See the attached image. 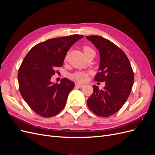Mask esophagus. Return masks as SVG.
Wrapping results in <instances>:
<instances>
[{
    "instance_id": "34e87169",
    "label": "esophagus",
    "mask_w": 155,
    "mask_h": 155,
    "mask_svg": "<svg viewBox=\"0 0 155 155\" xmlns=\"http://www.w3.org/2000/svg\"><path fill=\"white\" fill-rule=\"evenodd\" d=\"M75 85H76V87H79V88H82L84 85H83V84H81V83H76V84H75Z\"/></svg>"
}]
</instances>
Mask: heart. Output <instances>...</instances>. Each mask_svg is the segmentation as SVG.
Listing matches in <instances>:
<instances>
[{"instance_id":"obj_1","label":"heart","mask_w":155,"mask_h":155,"mask_svg":"<svg viewBox=\"0 0 155 155\" xmlns=\"http://www.w3.org/2000/svg\"><path fill=\"white\" fill-rule=\"evenodd\" d=\"M91 51H94L91 48L89 47V46H84L83 47V52L84 54H87L88 52H91ZM67 59V58H66ZM71 78L74 79V80L78 82H81L83 83L85 82L87 79H88V74L85 72H78L74 73L72 75Z\"/></svg>"}]
</instances>
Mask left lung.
<instances>
[{
	"instance_id": "obj_1",
	"label": "left lung",
	"mask_w": 155,
	"mask_h": 155,
	"mask_svg": "<svg viewBox=\"0 0 155 155\" xmlns=\"http://www.w3.org/2000/svg\"><path fill=\"white\" fill-rule=\"evenodd\" d=\"M99 51V70L94 79L105 81L103 90L92 85L94 92L87 105L94 113L109 117L118 112L130 94L134 83V74L128 58L111 41L98 35L87 36Z\"/></svg>"
}]
</instances>
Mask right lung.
<instances>
[{
	"label": "right lung",
	"instance_id": "right-lung-1",
	"mask_svg": "<svg viewBox=\"0 0 155 155\" xmlns=\"http://www.w3.org/2000/svg\"><path fill=\"white\" fill-rule=\"evenodd\" d=\"M81 35L58 37L34 46L27 54L18 72L19 91L23 99L38 115L50 118L64 107L74 83L63 78L52 83L55 68L62 67L67 51Z\"/></svg>",
	"mask_w": 155,
	"mask_h": 155
}]
</instances>
